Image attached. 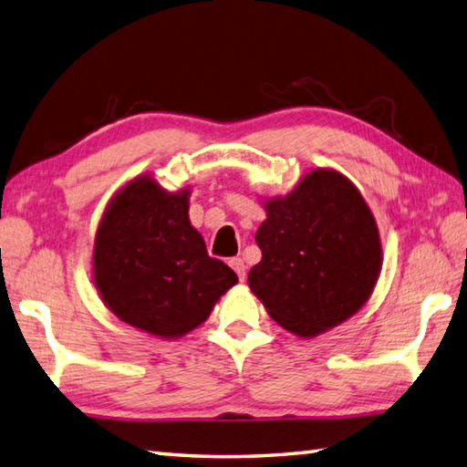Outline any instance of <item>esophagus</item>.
Segmentation results:
<instances>
[{
    "label": "esophagus",
    "instance_id": "esophagus-1",
    "mask_svg": "<svg viewBox=\"0 0 467 467\" xmlns=\"http://www.w3.org/2000/svg\"><path fill=\"white\" fill-rule=\"evenodd\" d=\"M230 266L235 270V275L240 276V280L245 278V264H244L242 258H232L230 260Z\"/></svg>",
    "mask_w": 467,
    "mask_h": 467
}]
</instances>
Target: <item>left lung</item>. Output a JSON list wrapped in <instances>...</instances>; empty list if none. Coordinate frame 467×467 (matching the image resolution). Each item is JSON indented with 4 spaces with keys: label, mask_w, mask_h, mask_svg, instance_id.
Instances as JSON below:
<instances>
[{
    "label": "left lung",
    "mask_w": 467,
    "mask_h": 467,
    "mask_svg": "<svg viewBox=\"0 0 467 467\" xmlns=\"http://www.w3.org/2000/svg\"><path fill=\"white\" fill-rule=\"evenodd\" d=\"M262 260L248 285L280 327L315 337L356 315L382 270V244L356 184L315 169L285 197L264 201Z\"/></svg>",
    "instance_id": "8db88e82"
}]
</instances>
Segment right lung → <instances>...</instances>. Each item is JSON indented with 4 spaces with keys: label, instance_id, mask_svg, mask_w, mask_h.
I'll return each instance as SVG.
<instances>
[{
    "label": "right lung",
    "instance_id": "obj_1",
    "mask_svg": "<svg viewBox=\"0 0 467 467\" xmlns=\"http://www.w3.org/2000/svg\"><path fill=\"white\" fill-rule=\"evenodd\" d=\"M189 195L191 189L171 192L140 174L111 197L95 234L93 283L101 301L118 319L161 339L205 323L237 283L191 225Z\"/></svg>",
    "mask_w": 467,
    "mask_h": 467
}]
</instances>
